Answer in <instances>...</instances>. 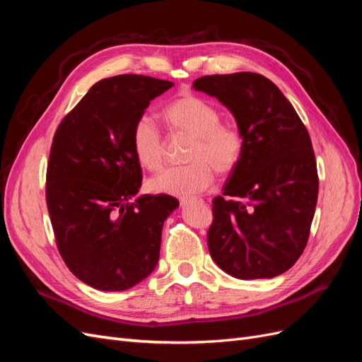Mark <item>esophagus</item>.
<instances>
[{
	"label": "esophagus",
	"instance_id": "34e87169",
	"mask_svg": "<svg viewBox=\"0 0 362 362\" xmlns=\"http://www.w3.org/2000/svg\"><path fill=\"white\" fill-rule=\"evenodd\" d=\"M180 202H181V205H189V204H193V202H202V199H198V198H181Z\"/></svg>",
	"mask_w": 362,
	"mask_h": 362
}]
</instances>
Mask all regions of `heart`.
<instances>
[{"label": "heart", "instance_id": "heart-1", "mask_svg": "<svg viewBox=\"0 0 362 362\" xmlns=\"http://www.w3.org/2000/svg\"><path fill=\"white\" fill-rule=\"evenodd\" d=\"M173 134L190 137L185 154L187 166L173 168L149 181L156 193L189 196L210 187L216 170L231 173L243 158L245 134L234 122H221V112L194 93H182L161 110ZM131 148L141 168L157 172L164 166L166 144L148 116L139 117L131 129Z\"/></svg>", "mask_w": 362, "mask_h": 362}]
</instances>
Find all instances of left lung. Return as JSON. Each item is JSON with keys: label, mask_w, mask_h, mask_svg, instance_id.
I'll return each mask as SVG.
<instances>
[{"label": "left lung", "mask_w": 362, "mask_h": 362, "mask_svg": "<svg viewBox=\"0 0 362 362\" xmlns=\"http://www.w3.org/2000/svg\"><path fill=\"white\" fill-rule=\"evenodd\" d=\"M193 87L229 108L246 141L242 161L213 199L210 255L238 279L278 276L308 243L319 194L308 129L264 75H205Z\"/></svg>", "instance_id": "obj_1"}]
</instances>
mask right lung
<instances>
[{
    "mask_svg": "<svg viewBox=\"0 0 362 362\" xmlns=\"http://www.w3.org/2000/svg\"><path fill=\"white\" fill-rule=\"evenodd\" d=\"M173 86L145 75L93 84L63 117L47 168V205L57 249L74 275L101 291H122L151 275L161 229L180 205L141 194L131 129L149 103Z\"/></svg>",
    "mask_w": 362,
    "mask_h": 362,
    "instance_id": "1",
    "label": "right lung"
}]
</instances>
